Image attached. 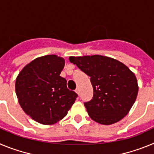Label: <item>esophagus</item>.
Wrapping results in <instances>:
<instances>
[{
    "label": "esophagus",
    "mask_w": 154,
    "mask_h": 154,
    "mask_svg": "<svg viewBox=\"0 0 154 154\" xmlns=\"http://www.w3.org/2000/svg\"><path fill=\"white\" fill-rule=\"evenodd\" d=\"M75 92L78 94V95H79V88H77V89H75Z\"/></svg>",
    "instance_id": "1"
}]
</instances>
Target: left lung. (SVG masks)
I'll use <instances>...</instances> for the list:
<instances>
[{"label":"left lung","mask_w":154,"mask_h":154,"mask_svg":"<svg viewBox=\"0 0 154 154\" xmlns=\"http://www.w3.org/2000/svg\"><path fill=\"white\" fill-rule=\"evenodd\" d=\"M69 61L90 76L94 95L85 103L89 117L96 123L111 125L124 118L138 94L135 74L123 62L103 55L70 56Z\"/></svg>","instance_id":"8db88e82"}]
</instances>
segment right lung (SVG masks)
Instances as JSON below:
<instances>
[{
	"label": "right lung",
	"mask_w": 154,
	"mask_h": 154,
	"mask_svg": "<svg viewBox=\"0 0 154 154\" xmlns=\"http://www.w3.org/2000/svg\"><path fill=\"white\" fill-rule=\"evenodd\" d=\"M65 58L56 55L38 57L17 75L15 92L24 112L38 123L52 125L62 120L78 95L60 76Z\"/></svg>",
	"instance_id": "add662e5"
}]
</instances>
